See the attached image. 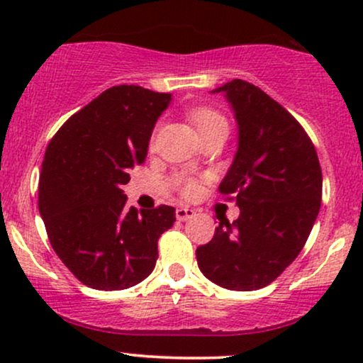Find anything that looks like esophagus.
<instances>
[{
  "label": "esophagus",
  "mask_w": 363,
  "mask_h": 363,
  "mask_svg": "<svg viewBox=\"0 0 363 363\" xmlns=\"http://www.w3.org/2000/svg\"><path fill=\"white\" fill-rule=\"evenodd\" d=\"M196 215V211L193 210V208H177L176 210V218L179 220V222H186V220L193 218V216Z\"/></svg>",
  "instance_id": "1"
}]
</instances>
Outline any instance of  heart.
I'll return each instance as SVG.
<instances>
[{"mask_svg": "<svg viewBox=\"0 0 363 363\" xmlns=\"http://www.w3.org/2000/svg\"><path fill=\"white\" fill-rule=\"evenodd\" d=\"M191 121L194 123L199 135L210 131L211 128L220 126V124H227L223 116L220 112L210 109V107H198V109L191 111ZM179 184H181L182 194L184 196H193L198 191V184H196V181H193V179H181Z\"/></svg>", "mask_w": 363, "mask_h": 363, "instance_id": "1", "label": "heart"}]
</instances>
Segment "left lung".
Here are the masks:
<instances>
[{
    "instance_id": "1",
    "label": "left lung",
    "mask_w": 363,
    "mask_h": 363,
    "mask_svg": "<svg viewBox=\"0 0 363 363\" xmlns=\"http://www.w3.org/2000/svg\"><path fill=\"white\" fill-rule=\"evenodd\" d=\"M223 94L234 111L239 145L218 191L234 196L240 215L222 222L196 249L208 280L228 290H257L277 280L298 256L320 208L323 172L298 121L268 94L232 80Z\"/></svg>"
}]
</instances>
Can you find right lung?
I'll list each match as a JSON object with an SVG mask.
<instances>
[{
    "mask_svg": "<svg viewBox=\"0 0 363 363\" xmlns=\"http://www.w3.org/2000/svg\"><path fill=\"white\" fill-rule=\"evenodd\" d=\"M172 95L138 85L102 91L66 121L45 150L39 211L52 249L83 285L123 290L155 268L157 242L176 222L162 205L126 206L121 189L143 164L157 119Z\"/></svg>",
    "mask_w": 363,
    "mask_h": 363,
    "instance_id": "right-lung-1",
    "label": "right lung"
}]
</instances>
